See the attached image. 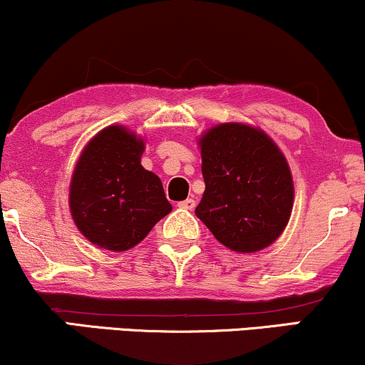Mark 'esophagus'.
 Masks as SVG:
<instances>
[{
    "instance_id": "esophagus-1",
    "label": "esophagus",
    "mask_w": 365,
    "mask_h": 365,
    "mask_svg": "<svg viewBox=\"0 0 365 365\" xmlns=\"http://www.w3.org/2000/svg\"><path fill=\"white\" fill-rule=\"evenodd\" d=\"M178 207H180V209H187V211H192V209L195 207V200H194V199H185V200H182V202H178Z\"/></svg>"
}]
</instances>
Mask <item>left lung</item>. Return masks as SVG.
<instances>
[{
	"label": "left lung",
	"mask_w": 365,
	"mask_h": 365,
	"mask_svg": "<svg viewBox=\"0 0 365 365\" xmlns=\"http://www.w3.org/2000/svg\"><path fill=\"white\" fill-rule=\"evenodd\" d=\"M197 144L206 190L195 216L233 252L269 247L287 228L295 199L282 149L264 130L238 121L207 128Z\"/></svg>",
	"instance_id": "obj_1"
}]
</instances>
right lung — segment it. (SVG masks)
Instances as JSON below:
<instances>
[{
    "instance_id": "right-lung-1",
    "label": "right lung",
    "mask_w": 365,
    "mask_h": 365,
    "mask_svg": "<svg viewBox=\"0 0 365 365\" xmlns=\"http://www.w3.org/2000/svg\"><path fill=\"white\" fill-rule=\"evenodd\" d=\"M145 139L110 125L82 149L70 180L73 223L92 245L123 252L171 212L158 175L140 165Z\"/></svg>"
}]
</instances>
